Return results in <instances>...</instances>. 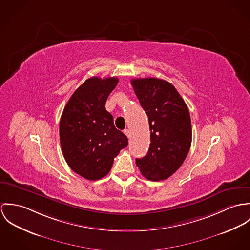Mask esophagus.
I'll list each match as a JSON object with an SVG mask.
<instances>
[{"label": "esophagus", "mask_w": 250, "mask_h": 250, "mask_svg": "<svg viewBox=\"0 0 250 250\" xmlns=\"http://www.w3.org/2000/svg\"><path fill=\"white\" fill-rule=\"evenodd\" d=\"M124 133L127 136V138H130V131L128 129H125L124 130Z\"/></svg>", "instance_id": "obj_1"}]
</instances>
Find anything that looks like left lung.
<instances>
[{
	"mask_svg": "<svg viewBox=\"0 0 250 250\" xmlns=\"http://www.w3.org/2000/svg\"><path fill=\"white\" fill-rule=\"evenodd\" d=\"M148 118L150 144L146 156L136 159L141 173L159 181L173 174L186 159L192 143L189 109L172 84L146 78L131 81Z\"/></svg>",
	"mask_w": 250,
	"mask_h": 250,
	"instance_id": "1",
	"label": "left lung"
}]
</instances>
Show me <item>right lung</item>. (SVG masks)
Masks as SVG:
<instances>
[{
    "mask_svg": "<svg viewBox=\"0 0 250 250\" xmlns=\"http://www.w3.org/2000/svg\"><path fill=\"white\" fill-rule=\"evenodd\" d=\"M117 78L92 77L68 101L59 123L60 145L69 167L88 180L104 177L127 137L118 130L105 109Z\"/></svg>",
    "mask_w": 250,
    "mask_h": 250,
    "instance_id": "add662e5",
    "label": "right lung"
}]
</instances>
